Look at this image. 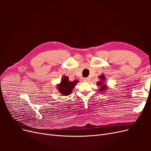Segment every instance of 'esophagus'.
Here are the masks:
<instances>
[{
    "label": "esophagus",
    "mask_w": 151,
    "mask_h": 151,
    "mask_svg": "<svg viewBox=\"0 0 151 151\" xmlns=\"http://www.w3.org/2000/svg\"><path fill=\"white\" fill-rule=\"evenodd\" d=\"M88 80H89V79L87 78V77H86V78H84V79H83V81H84V82L88 81Z\"/></svg>",
    "instance_id": "34e87169"
}]
</instances>
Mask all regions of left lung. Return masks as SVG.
Returning a JSON list of instances; mask_svg holds the SVG:
<instances>
[{
	"label": "left lung",
	"mask_w": 151,
	"mask_h": 151,
	"mask_svg": "<svg viewBox=\"0 0 151 151\" xmlns=\"http://www.w3.org/2000/svg\"><path fill=\"white\" fill-rule=\"evenodd\" d=\"M99 79H101V80H104V79H105L104 78V76L103 75H101V76H99ZM103 83H104L103 81H99V82H98V84H97L98 86H101V87H100V88H99L100 91H101V92H102V91L106 89V87H105V86H106V85L103 84Z\"/></svg>",
	"instance_id": "obj_1"
}]
</instances>
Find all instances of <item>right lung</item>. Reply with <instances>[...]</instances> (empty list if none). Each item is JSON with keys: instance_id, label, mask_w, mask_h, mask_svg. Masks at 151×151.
I'll return each instance as SVG.
<instances>
[{"instance_id": "right-lung-1", "label": "right lung", "mask_w": 151, "mask_h": 151, "mask_svg": "<svg viewBox=\"0 0 151 151\" xmlns=\"http://www.w3.org/2000/svg\"><path fill=\"white\" fill-rule=\"evenodd\" d=\"M77 83H78V81L77 80L70 82L68 80V77L64 76L63 77L60 84L58 85L57 88L61 94L64 96H67L71 93L72 89L74 88Z\"/></svg>"}]
</instances>
